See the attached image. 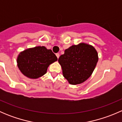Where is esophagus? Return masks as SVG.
<instances>
[{
  "instance_id": "34e87169",
  "label": "esophagus",
  "mask_w": 122,
  "mask_h": 122,
  "mask_svg": "<svg viewBox=\"0 0 122 122\" xmlns=\"http://www.w3.org/2000/svg\"><path fill=\"white\" fill-rule=\"evenodd\" d=\"M56 57H57V58L58 59L59 57H60V54H59L58 53H56Z\"/></svg>"
}]
</instances>
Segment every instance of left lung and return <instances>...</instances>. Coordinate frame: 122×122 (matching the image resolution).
Instances as JSON below:
<instances>
[{"instance_id": "1", "label": "left lung", "mask_w": 122, "mask_h": 122, "mask_svg": "<svg viewBox=\"0 0 122 122\" xmlns=\"http://www.w3.org/2000/svg\"><path fill=\"white\" fill-rule=\"evenodd\" d=\"M98 61V54L92 45L81 43L65 50L58 62L63 76L72 85L87 80L94 71Z\"/></svg>"}]
</instances>
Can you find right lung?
Wrapping results in <instances>:
<instances>
[{"instance_id":"add662e5","label":"right lung","mask_w":122,"mask_h":122,"mask_svg":"<svg viewBox=\"0 0 122 122\" xmlns=\"http://www.w3.org/2000/svg\"><path fill=\"white\" fill-rule=\"evenodd\" d=\"M57 61L51 50L45 46H36L20 52L17 59L18 68L30 78H37L45 74L48 66Z\"/></svg>"}]
</instances>
